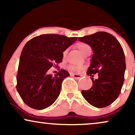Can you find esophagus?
I'll return each mask as SVG.
<instances>
[{"instance_id": "obj_1", "label": "esophagus", "mask_w": 135, "mask_h": 135, "mask_svg": "<svg viewBox=\"0 0 135 135\" xmlns=\"http://www.w3.org/2000/svg\"><path fill=\"white\" fill-rule=\"evenodd\" d=\"M70 75H72V77H74V78L75 79H79L82 77V75L80 74H74V73H71Z\"/></svg>"}]
</instances>
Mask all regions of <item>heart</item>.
<instances>
[{"label":"heart","instance_id":"b5f03b06","mask_svg":"<svg viewBox=\"0 0 135 135\" xmlns=\"http://www.w3.org/2000/svg\"><path fill=\"white\" fill-rule=\"evenodd\" d=\"M77 47L78 48L79 50L80 51V52H81L83 55H86L87 52L89 51H91V46H89V44H86L85 42H78L76 44ZM66 54V51H64L63 52V56H65ZM70 69H71L72 70H74V71H78L80 70L83 69V66L81 65H71L69 66Z\"/></svg>","mask_w":135,"mask_h":135}]
</instances>
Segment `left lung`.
<instances>
[{
	"label": "left lung",
	"instance_id": "left-lung-1",
	"mask_svg": "<svg viewBox=\"0 0 135 135\" xmlns=\"http://www.w3.org/2000/svg\"><path fill=\"white\" fill-rule=\"evenodd\" d=\"M78 41L89 44L93 52L87 72L91 76L93 86L82 91V95L95 107H107L119 97L124 80L126 62L121 45L105 32L79 37ZM97 73L99 78L94 80L92 74Z\"/></svg>",
	"mask_w": 135,
	"mask_h": 135
}]
</instances>
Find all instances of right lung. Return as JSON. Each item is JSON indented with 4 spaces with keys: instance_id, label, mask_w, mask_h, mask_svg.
<instances>
[{
    "instance_id": "obj_1",
    "label": "right lung",
    "mask_w": 135,
    "mask_h": 135,
    "mask_svg": "<svg viewBox=\"0 0 135 135\" xmlns=\"http://www.w3.org/2000/svg\"><path fill=\"white\" fill-rule=\"evenodd\" d=\"M77 40L58 34H43L25 44L20 58L16 89L26 105L42 110L56 100L63 79L70 74L61 69L53 76L47 71L53 63L62 62L63 52Z\"/></svg>"
}]
</instances>
